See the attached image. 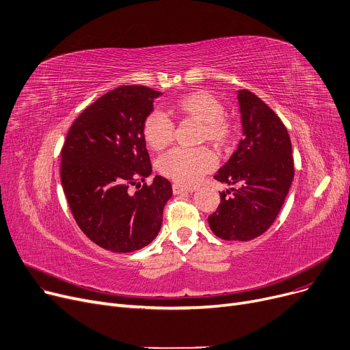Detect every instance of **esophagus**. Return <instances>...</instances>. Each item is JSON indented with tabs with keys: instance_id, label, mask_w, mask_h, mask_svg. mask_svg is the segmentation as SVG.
Here are the masks:
<instances>
[{
	"instance_id": "esophagus-1",
	"label": "esophagus",
	"mask_w": 350,
	"mask_h": 350,
	"mask_svg": "<svg viewBox=\"0 0 350 350\" xmlns=\"http://www.w3.org/2000/svg\"><path fill=\"white\" fill-rule=\"evenodd\" d=\"M194 191L193 187H185V186H180V185H173V193L174 194H183V193H191Z\"/></svg>"
}]
</instances>
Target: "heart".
Listing matches in <instances>:
<instances>
[{
  "mask_svg": "<svg viewBox=\"0 0 350 350\" xmlns=\"http://www.w3.org/2000/svg\"><path fill=\"white\" fill-rule=\"evenodd\" d=\"M174 110L186 119L201 123L200 142H210L217 147H226L232 139V124L226 116L223 102L210 92L197 90L180 98ZM143 137L153 150H163L174 137V124L163 112L154 110L144 119ZM217 157L208 147L170 150L160 157L159 172L176 185L194 186L204 174L214 170Z\"/></svg>",
  "mask_w": 350,
  "mask_h": 350,
  "instance_id": "heart-1",
  "label": "heart"
}]
</instances>
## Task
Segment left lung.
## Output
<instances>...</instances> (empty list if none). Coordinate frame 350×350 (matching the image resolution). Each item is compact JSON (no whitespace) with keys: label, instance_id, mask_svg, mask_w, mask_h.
Masks as SVG:
<instances>
[{"label":"left lung","instance_id":"obj_1","mask_svg":"<svg viewBox=\"0 0 350 350\" xmlns=\"http://www.w3.org/2000/svg\"><path fill=\"white\" fill-rule=\"evenodd\" d=\"M238 102L244 137L214 176L238 189L219 193L221 203L208 224L223 240L250 241L264 234L280 214L293 180V159L288 131L277 113L247 89L238 90Z\"/></svg>","mask_w":350,"mask_h":350}]
</instances>
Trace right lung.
Here are the masks:
<instances>
[{
    "label": "right lung",
    "mask_w": 350,
    "mask_h": 350,
    "mask_svg": "<svg viewBox=\"0 0 350 350\" xmlns=\"http://www.w3.org/2000/svg\"><path fill=\"white\" fill-rule=\"evenodd\" d=\"M160 95L142 85L116 88L88 106L66 135L61 181L69 208L89 240L107 251L132 252L150 244L173 194L161 176L150 186L144 183L152 164L143 123ZM132 185L137 192L130 191Z\"/></svg>",
    "instance_id": "obj_1"
}]
</instances>
